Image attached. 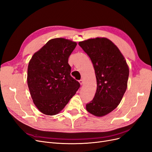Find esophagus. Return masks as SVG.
<instances>
[{
  "mask_svg": "<svg viewBox=\"0 0 152 152\" xmlns=\"http://www.w3.org/2000/svg\"><path fill=\"white\" fill-rule=\"evenodd\" d=\"M79 83H80V84H81V85H82V84H83V83H84V82H83V80H80V81H79Z\"/></svg>",
  "mask_w": 152,
  "mask_h": 152,
  "instance_id": "esophagus-1",
  "label": "esophagus"
}]
</instances>
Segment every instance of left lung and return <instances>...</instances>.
Masks as SVG:
<instances>
[{
    "label": "left lung",
    "instance_id": "1",
    "mask_svg": "<svg viewBox=\"0 0 152 152\" xmlns=\"http://www.w3.org/2000/svg\"><path fill=\"white\" fill-rule=\"evenodd\" d=\"M93 64L95 96L86 110L97 117L107 115L120 104L127 88L129 69L120 50L110 39L96 38L79 42Z\"/></svg>",
    "mask_w": 152,
    "mask_h": 152
}]
</instances>
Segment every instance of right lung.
Masks as SVG:
<instances>
[{"label": "right lung", "mask_w": 152, "mask_h": 152, "mask_svg": "<svg viewBox=\"0 0 152 152\" xmlns=\"http://www.w3.org/2000/svg\"><path fill=\"white\" fill-rule=\"evenodd\" d=\"M77 43L63 38L51 39L33 55L28 63L27 84L38 109L53 115L63 109L80 88L71 76L68 58Z\"/></svg>", "instance_id": "obj_1"}]
</instances>
